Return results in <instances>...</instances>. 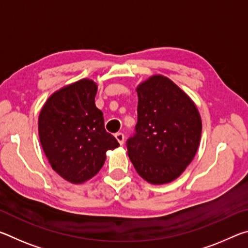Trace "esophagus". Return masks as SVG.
Wrapping results in <instances>:
<instances>
[{
  "label": "esophagus",
  "mask_w": 248,
  "mask_h": 248,
  "mask_svg": "<svg viewBox=\"0 0 248 248\" xmlns=\"http://www.w3.org/2000/svg\"><path fill=\"white\" fill-rule=\"evenodd\" d=\"M115 138L117 139V141L119 142L120 145L124 144V134L123 132H117L115 134Z\"/></svg>",
  "instance_id": "34e87169"
}]
</instances>
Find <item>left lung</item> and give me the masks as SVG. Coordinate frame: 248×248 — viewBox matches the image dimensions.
Returning <instances> with one entry per match:
<instances>
[{
    "label": "left lung",
    "mask_w": 248,
    "mask_h": 248,
    "mask_svg": "<svg viewBox=\"0 0 248 248\" xmlns=\"http://www.w3.org/2000/svg\"><path fill=\"white\" fill-rule=\"evenodd\" d=\"M136 134L127 141L130 161L150 184L178 178L198 150L201 117L196 104L169 78L152 75L137 87Z\"/></svg>",
    "instance_id": "left-lung-1"
}]
</instances>
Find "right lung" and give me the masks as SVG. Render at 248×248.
<instances>
[{
    "label": "right lung",
    "mask_w": 248,
    "mask_h": 248,
    "mask_svg": "<svg viewBox=\"0 0 248 248\" xmlns=\"http://www.w3.org/2000/svg\"><path fill=\"white\" fill-rule=\"evenodd\" d=\"M96 93L97 84L82 78L54 92L39 114V140L46 156L53 170L72 184L94 177L107 151L119 146L105 130Z\"/></svg>",
    "instance_id": "obj_1"
}]
</instances>
